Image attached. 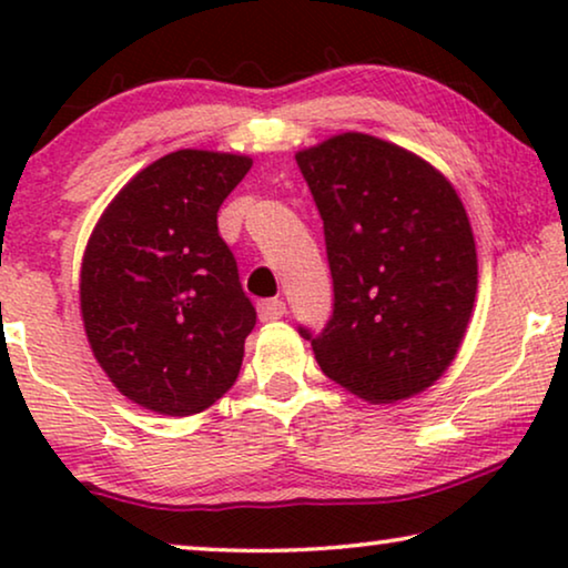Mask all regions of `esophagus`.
I'll return each instance as SVG.
<instances>
[{"label": "esophagus", "instance_id": "obj_1", "mask_svg": "<svg viewBox=\"0 0 568 568\" xmlns=\"http://www.w3.org/2000/svg\"><path fill=\"white\" fill-rule=\"evenodd\" d=\"M284 313H286V302L284 300L274 297V300H261L258 302V317L263 323L278 321V317H282Z\"/></svg>", "mask_w": 568, "mask_h": 568}]
</instances>
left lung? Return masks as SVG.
I'll list each match as a JSON object with an SVG mask.
<instances>
[{
    "instance_id": "1",
    "label": "left lung",
    "mask_w": 568,
    "mask_h": 568,
    "mask_svg": "<svg viewBox=\"0 0 568 568\" xmlns=\"http://www.w3.org/2000/svg\"><path fill=\"white\" fill-rule=\"evenodd\" d=\"M323 220L333 313L300 325L333 383L372 403L422 393L455 359L476 300L463 201L429 162L367 134L297 154Z\"/></svg>"
}]
</instances>
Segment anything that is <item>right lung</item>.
<instances>
[{"mask_svg": "<svg viewBox=\"0 0 568 568\" xmlns=\"http://www.w3.org/2000/svg\"><path fill=\"white\" fill-rule=\"evenodd\" d=\"M253 162L181 150L111 201L82 261L90 346L113 385L168 416L199 414L235 385L255 307L216 212Z\"/></svg>", "mask_w": 568, "mask_h": 568, "instance_id": "add662e5", "label": "right lung"}]
</instances>
